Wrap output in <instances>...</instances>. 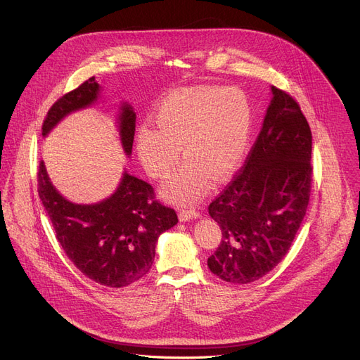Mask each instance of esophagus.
<instances>
[{
  "instance_id": "esophagus-1",
  "label": "esophagus",
  "mask_w": 360,
  "mask_h": 360,
  "mask_svg": "<svg viewBox=\"0 0 360 360\" xmlns=\"http://www.w3.org/2000/svg\"><path fill=\"white\" fill-rule=\"evenodd\" d=\"M201 214L195 210H181L179 212V219L181 221H188V220H194L198 219Z\"/></svg>"
}]
</instances>
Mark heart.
I'll return each instance as SVG.
<instances>
[{"label":"heart","instance_id":"1","mask_svg":"<svg viewBox=\"0 0 360 360\" xmlns=\"http://www.w3.org/2000/svg\"><path fill=\"white\" fill-rule=\"evenodd\" d=\"M155 122H144L136 136L139 158L147 172L166 178L181 156L185 162L163 185L169 201L190 205L209 194L213 178L233 174L247 155L254 110L236 87H198L172 91L155 109Z\"/></svg>","mask_w":360,"mask_h":360}]
</instances>
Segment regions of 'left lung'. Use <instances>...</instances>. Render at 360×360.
<instances>
[{
	"label": "left lung",
	"instance_id": "left-lung-1",
	"mask_svg": "<svg viewBox=\"0 0 360 360\" xmlns=\"http://www.w3.org/2000/svg\"><path fill=\"white\" fill-rule=\"evenodd\" d=\"M312 134L296 101L271 86L262 127L240 174L209 205L221 242L207 259L210 271L247 285L289 252L311 193Z\"/></svg>",
	"mask_w": 360,
	"mask_h": 360
}]
</instances>
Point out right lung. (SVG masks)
Listing matches in <instances>:
<instances>
[{"mask_svg":"<svg viewBox=\"0 0 360 360\" xmlns=\"http://www.w3.org/2000/svg\"><path fill=\"white\" fill-rule=\"evenodd\" d=\"M102 87L94 77L64 94L49 109L42 136L70 113L90 108L101 99ZM117 128L124 153L129 158L136 131V112L121 102ZM39 197L51 219L56 239L67 257L86 277L108 288H124L144 277L153 266L159 236L178 223L174 209L155 200L153 186L128 174L108 198L77 204L67 200L51 182L45 163L37 172Z\"/></svg>","mask_w":360,"mask_h":360,"instance_id":"1","label":"right lung"}]
</instances>
